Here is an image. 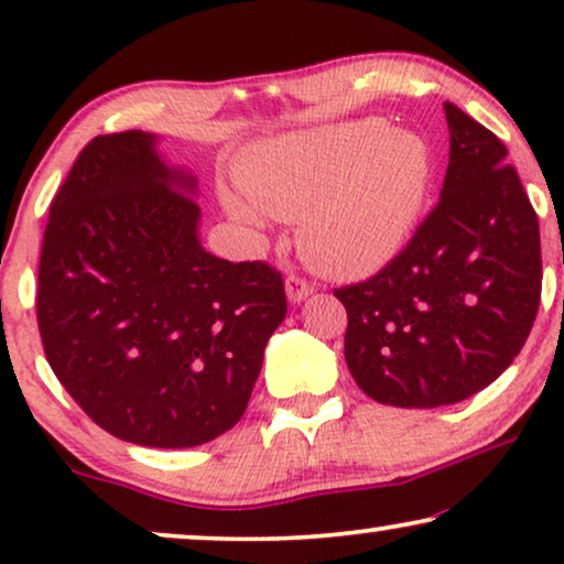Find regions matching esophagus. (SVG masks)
Masks as SVG:
<instances>
[{
    "instance_id": "esophagus-1",
    "label": "esophagus",
    "mask_w": 564,
    "mask_h": 564,
    "mask_svg": "<svg viewBox=\"0 0 564 564\" xmlns=\"http://www.w3.org/2000/svg\"><path fill=\"white\" fill-rule=\"evenodd\" d=\"M284 292H288V300L292 305H300L303 300H307L313 295V284H307L303 276H295L290 274L288 280H284Z\"/></svg>"
}]
</instances>
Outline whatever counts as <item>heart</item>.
<instances>
[{
  "label": "heart",
  "mask_w": 564,
  "mask_h": 564,
  "mask_svg": "<svg viewBox=\"0 0 564 564\" xmlns=\"http://www.w3.org/2000/svg\"><path fill=\"white\" fill-rule=\"evenodd\" d=\"M431 180L426 138L354 120L261 145L238 169L250 197L223 189L220 205L246 228H264L267 215L300 218V246L315 267L367 276L411 241Z\"/></svg>",
  "instance_id": "1"
}]
</instances>
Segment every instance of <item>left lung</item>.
Instances as JSON below:
<instances>
[{
  "mask_svg": "<svg viewBox=\"0 0 564 564\" xmlns=\"http://www.w3.org/2000/svg\"><path fill=\"white\" fill-rule=\"evenodd\" d=\"M444 112L438 205L380 274L336 290L351 377L395 408L452 405L488 388L519 357L542 295L539 220L508 149L457 105Z\"/></svg>",
  "mask_w": 564,
  "mask_h": 564,
  "instance_id": "8db88e82",
  "label": "left lung"
}]
</instances>
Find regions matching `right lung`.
I'll list each match as a JSON object with an SVG mask.
<instances>
[{"label": "right lung", "mask_w": 564, "mask_h": 564, "mask_svg": "<svg viewBox=\"0 0 564 564\" xmlns=\"http://www.w3.org/2000/svg\"><path fill=\"white\" fill-rule=\"evenodd\" d=\"M197 176L143 130L97 135L53 197L37 269L48 365L97 426L184 449L234 429L269 336L282 274L199 243Z\"/></svg>", "instance_id": "right-lung-1"}]
</instances>
